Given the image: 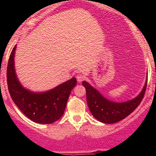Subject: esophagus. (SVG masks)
I'll return each mask as SVG.
<instances>
[{"mask_svg": "<svg viewBox=\"0 0 156 156\" xmlns=\"http://www.w3.org/2000/svg\"><path fill=\"white\" fill-rule=\"evenodd\" d=\"M76 80L78 82H82L83 80H85V76L83 75H82V74H78L76 76Z\"/></svg>", "mask_w": 156, "mask_h": 156, "instance_id": "esophagus-1", "label": "esophagus"}]
</instances>
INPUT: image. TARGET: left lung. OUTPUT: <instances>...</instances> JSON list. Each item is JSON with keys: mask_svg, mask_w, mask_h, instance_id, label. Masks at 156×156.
Returning <instances> with one entry per match:
<instances>
[{"mask_svg": "<svg viewBox=\"0 0 156 156\" xmlns=\"http://www.w3.org/2000/svg\"><path fill=\"white\" fill-rule=\"evenodd\" d=\"M147 82L148 79L137 97L122 103L114 102L106 99L86 81H83L82 84L86 89L89 109L95 119L104 123H115L126 118L137 108L145 94Z\"/></svg>", "mask_w": 156, "mask_h": 156, "instance_id": "left-lung-1", "label": "left lung"}]
</instances>
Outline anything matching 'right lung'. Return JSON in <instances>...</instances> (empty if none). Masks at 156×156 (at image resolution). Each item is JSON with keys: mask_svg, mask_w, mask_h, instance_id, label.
<instances>
[{"mask_svg": "<svg viewBox=\"0 0 156 156\" xmlns=\"http://www.w3.org/2000/svg\"><path fill=\"white\" fill-rule=\"evenodd\" d=\"M16 48V45L11 52L7 68V82L11 97L22 112L32 121L42 124L53 123L64 114L70 93L76 85V80L73 77L44 93H34L25 89L19 83L15 71Z\"/></svg>", "mask_w": 156, "mask_h": 156, "instance_id": "obj_1", "label": "right lung"}]
</instances>
